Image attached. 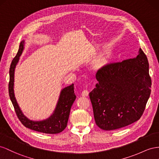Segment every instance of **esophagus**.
<instances>
[{"mask_svg": "<svg viewBox=\"0 0 159 159\" xmlns=\"http://www.w3.org/2000/svg\"><path fill=\"white\" fill-rule=\"evenodd\" d=\"M89 90H83V91L82 92V93H81V95H82L83 97H87L89 95Z\"/></svg>", "mask_w": 159, "mask_h": 159, "instance_id": "esophagus-1", "label": "esophagus"}]
</instances>
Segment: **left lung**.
Here are the masks:
<instances>
[{
    "label": "left lung",
    "mask_w": 159,
    "mask_h": 159,
    "mask_svg": "<svg viewBox=\"0 0 159 159\" xmlns=\"http://www.w3.org/2000/svg\"><path fill=\"white\" fill-rule=\"evenodd\" d=\"M146 54L141 48L134 58L103 66L98 83L89 93L95 122L105 130L119 129L143 115L151 92Z\"/></svg>",
    "instance_id": "8db88e82"
}]
</instances>
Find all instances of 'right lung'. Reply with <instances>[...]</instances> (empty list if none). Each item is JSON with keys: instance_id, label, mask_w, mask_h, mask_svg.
<instances>
[{"instance_id": "1", "label": "right lung", "mask_w": 159, "mask_h": 159, "mask_svg": "<svg viewBox=\"0 0 159 159\" xmlns=\"http://www.w3.org/2000/svg\"><path fill=\"white\" fill-rule=\"evenodd\" d=\"M24 44L25 41L22 40L20 43L19 49L16 57L12 61L10 70H9V75H10V80L8 83L9 97L15 108L16 114L21 123L26 128L47 134L59 133L66 127L70 108L76 97L74 92V84H72L61 90L55 110L48 119L40 121H34L26 118L22 112L16 101L14 89H13L14 88L15 69L19 61V57L23 51Z\"/></svg>"}]
</instances>
